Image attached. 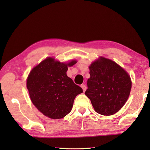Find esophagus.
<instances>
[{
  "instance_id": "34e87169",
  "label": "esophagus",
  "mask_w": 150,
  "mask_h": 150,
  "mask_svg": "<svg viewBox=\"0 0 150 150\" xmlns=\"http://www.w3.org/2000/svg\"><path fill=\"white\" fill-rule=\"evenodd\" d=\"M81 86L82 88V90H83V91H85L86 90V86L85 84H82Z\"/></svg>"
}]
</instances>
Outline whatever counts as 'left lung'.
Wrapping results in <instances>:
<instances>
[{"label":"left lung","mask_w":150,"mask_h":150,"mask_svg":"<svg viewBox=\"0 0 150 150\" xmlns=\"http://www.w3.org/2000/svg\"><path fill=\"white\" fill-rule=\"evenodd\" d=\"M85 95L97 113L111 115L120 110L128 100L132 88L129 75L117 63L104 57L93 62Z\"/></svg>","instance_id":"8db88e82"}]
</instances>
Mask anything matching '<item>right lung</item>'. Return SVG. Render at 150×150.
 I'll return each instance as SVG.
<instances>
[{
  "instance_id": "right-lung-1",
  "label": "right lung",
  "mask_w": 150,
  "mask_h": 150,
  "mask_svg": "<svg viewBox=\"0 0 150 150\" xmlns=\"http://www.w3.org/2000/svg\"><path fill=\"white\" fill-rule=\"evenodd\" d=\"M47 58L31 70L27 79V88L32 103L44 115L61 119L71 111L73 102L82 89L66 75L68 66Z\"/></svg>"
}]
</instances>
